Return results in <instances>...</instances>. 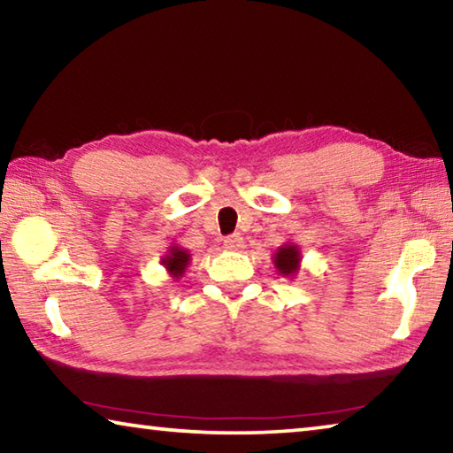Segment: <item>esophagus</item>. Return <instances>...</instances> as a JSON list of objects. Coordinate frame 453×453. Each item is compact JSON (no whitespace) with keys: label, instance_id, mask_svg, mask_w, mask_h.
I'll return each mask as SVG.
<instances>
[{"label":"esophagus","instance_id":"obj_1","mask_svg":"<svg viewBox=\"0 0 453 453\" xmlns=\"http://www.w3.org/2000/svg\"><path fill=\"white\" fill-rule=\"evenodd\" d=\"M224 245L227 250H242L243 248V237L240 235V234H232V235H227L226 240H224Z\"/></svg>","mask_w":453,"mask_h":453}]
</instances>
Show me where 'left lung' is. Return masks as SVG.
Returning a JSON list of instances; mask_svg holds the SVG:
<instances>
[{
	"mask_svg": "<svg viewBox=\"0 0 453 453\" xmlns=\"http://www.w3.org/2000/svg\"><path fill=\"white\" fill-rule=\"evenodd\" d=\"M300 248L294 243H286L273 254V265L278 267V273L286 275V278H294L300 270Z\"/></svg>",
	"mask_w": 453,
	"mask_h": 453,
	"instance_id": "1",
	"label": "left lung"
}]
</instances>
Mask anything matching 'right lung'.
I'll use <instances>...</instances> for the list:
<instances>
[{"mask_svg":"<svg viewBox=\"0 0 453 453\" xmlns=\"http://www.w3.org/2000/svg\"><path fill=\"white\" fill-rule=\"evenodd\" d=\"M162 264L165 265V270L172 273V278L180 280L183 272H186V267L189 264V254L188 250L178 248V245H172L170 250H167V256L162 257Z\"/></svg>","mask_w":453,"mask_h":453,"instance_id":"1","label":"right lung"}]
</instances>
